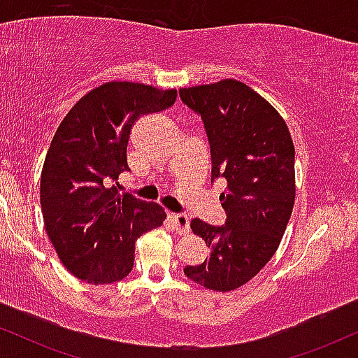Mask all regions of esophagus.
Segmentation results:
<instances>
[{
    "mask_svg": "<svg viewBox=\"0 0 358 358\" xmlns=\"http://www.w3.org/2000/svg\"><path fill=\"white\" fill-rule=\"evenodd\" d=\"M170 220L178 234H187L190 229V219L185 213H170Z\"/></svg>",
    "mask_w": 358,
    "mask_h": 358,
    "instance_id": "esophagus-1",
    "label": "esophagus"
}]
</instances>
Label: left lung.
I'll list each match as a JSON object with an SVG mask.
<instances>
[{
	"label": "left lung",
	"instance_id": "8db88e82",
	"mask_svg": "<svg viewBox=\"0 0 358 358\" xmlns=\"http://www.w3.org/2000/svg\"><path fill=\"white\" fill-rule=\"evenodd\" d=\"M180 97L203 121L212 182H227L220 195L225 224L190 222L210 256L183 273L207 289L227 293L256 276L282 239L296 195L293 139L281 114L244 82L180 89Z\"/></svg>",
	"mask_w": 358,
	"mask_h": 358
}]
</instances>
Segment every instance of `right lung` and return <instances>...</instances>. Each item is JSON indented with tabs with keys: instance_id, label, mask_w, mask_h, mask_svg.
I'll return each instance as SVG.
<instances>
[{
	"instance_id": "right-lung-1",
	"label": "right lung",
	"mask_w": 358,
	"mask_h": 358,
	"mask_svg": "<svg viewBox=\"0 0 358 358\" xmlns=\"http://www.w3.org/2000/svg\"><path fill=\"white\" fill-rule=\"evenodd\" d=\"M175 101V89L106 82L60 122L42 168L40 203L62 264L82 281L109 285L126 278L138 237L166 219L162 205L119 193L113 183L129 170L126 150L138 117Z\"/></svg>"
}]
</instances>
